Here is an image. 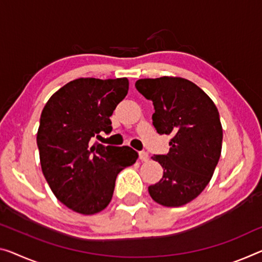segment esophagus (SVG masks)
Listing matches in <instances>:
<instances>
[{
    "instance_id": "1",
    "label": "esophagus",
    "mask_w": 262,
    "mask_h": 262,
    "mask_svg": "<svg viewBox=\"0 0 262 262\" xmlns=\"http://www.w3.org/2000/svg\"><path fill=\"white\" fill-rule=\"evenodd\" d=\"M139 159L142 160V162H148V154L147 152H145V151H142V152H139Z\"/></svg>"
}]
</instances>
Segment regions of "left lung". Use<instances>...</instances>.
I'll list each match as a JSON object with an SVG mask.
<instances>
[{"instance_id":"1","label":"left lung","mask_w":262,"mask_h":262,"mask_svg":"<svg viewBox=\"0 0 262 262\" xmlns=\"http://www.w3.org/2000/svg\"><path fill=\"white\" fill-rule=\"evenodd\" d=\"M136 89L154 103L157 132L171 136L168 154L152 157L164 173L148 193L163 206H183L205 190L219 162L223 126L218 108L198 85L182 77L138 79Z\"/></svg>"}]
</instances>
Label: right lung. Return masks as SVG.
<instances>
[{
    "label": "right lung",
    "instance_id": "add662e5",
    "mask_svg": "<svg viewBox=\"0 0 262 262\" xmlns=\"http://www.w3.org/2000/svg\"><path fill=\"white\" fill-rule=\"evenodd\" d=\"M127 91L126 77L77 78L56 91L43 107L36 138L42 172L56 198L74 212L103 211L118 173L138 159L128 146L94 143V137L112 130L110 117Z\"/></svg>",
    "mask_w": 262,
    "mask_h": 262
}]
</instances>
